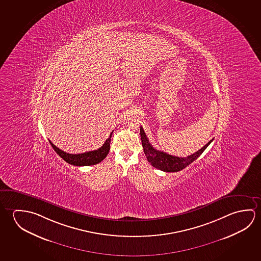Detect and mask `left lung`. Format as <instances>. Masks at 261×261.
I'll use <instances>...</instances> for the list:
<instances>
[{
	"label": "left lung",
	"mask_w": 261,
	"mask_h": 261,
	"mask_svg": "<svg viewBox=\"0 0 261 261\" xmlns=\"http://www.w3.org/2000/svg\"><path fill=\"white\" fill-rule=\"evenodd\" d=\"M140 135H141L142 145L148 162L155 168L165 172H177L184 169L191 163L194 162L205 151L210 143L213 141V139L210 140L201 149L194 154L188 155L187 158H178L154 148L153 145L150 144L149 140L142 126L140 127Z\"/></svg>",
	"instance_id": "1"
}]
</instances>
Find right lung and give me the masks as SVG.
I'll use <instances>...</instances> for the list:
<instances>
[{
	"label": "right lung",
	"mask_w": 261,
	"mask_h": 261,
	"mask_svg": "<svg viewBox=\"0 0 261 261\" xmlns=\"http://www.w3.org/2000/svg\"><path fill=\"white\" fill-rule=\"evenodd\" d=\"M112 134L113 132L110 134V137L107 138V141L105 142V144L100 148L94 150V151L86 152L83 154H68L66 152H64L63 150L59 149L58 147H56V145H54L50 140L49 142L56 153L59 154L65 162L68 163L70 165H73V166H78V167L92 166V165L98 164L107 158V154L109 153V150H110Z\"/></svg>",
	"instance_id": "1"
}]
</instances>
